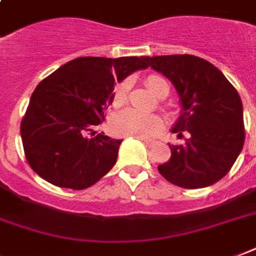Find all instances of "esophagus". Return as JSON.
Here are the masks:
<instances>
[{"mask_svg": "<svg viewBox=\"0 0 256 256\" xmlns=\"http://www.w3.org/2000/svg\"><path fill=\"white\" fill-rule=\"evenodd\" d=\"M140 140L143 142V143H146V146H154L156 144V142L154 140H151V139H144V138H140Z\"/></svg>", "mask_w": 256, "mask_h": 256, "instance_id": "1", "label": "esophagus"}]
</instances>
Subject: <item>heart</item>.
I'll return each instance as SVG.
<instances>
[{
	"label": "heart",
	"instance_id": "1",
	"mask_svg": "<svg viewBox=\"0 0 256 256\" xmlns=\"http://www.w3.org/2000/svg\"><path fill=\"white\" fill-rule=\"evenodd\" d=\"M146 84L152 94L161 96L165 91L169 92V87L165 79L156 74H150L146 78ZM128 82H120L114 87L113 92V105H121L128 95ZM164 122L154 114H144L135 109H124L116 113L112 118V128L116 135L132 136V138H150L156 135L162 130Z\"/></svg>",
	"mask_w": 256,
	"mask_h": 256
}]
</instances>
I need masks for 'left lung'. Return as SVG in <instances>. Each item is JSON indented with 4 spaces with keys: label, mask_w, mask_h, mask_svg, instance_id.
Masks as SVG:
<instances>
[{
    "label": "left lung",
    "mask_w": 256,
    "mask_h": 256,
    "mask_svg": "<svg viewBox=\"0 0 256 256\" xmlns=\"http://www.w3.org/2000/svg\"><path fill=\"white\" fill-rule=\"evenodd\" d=\"M148 66L176 87L182 114L173 134L188 138L169 144L170 160L158 166L168 182L195 190L220 182L230 170L244 146L243 105L224 74L191 54L144 57Z\"/></svg>",
    "instance_id": "left-lung-1"
}]
</instances>
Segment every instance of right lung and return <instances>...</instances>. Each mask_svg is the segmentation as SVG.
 Listing matches in <instances>:
<instances>
[{"label": "right lung", "instance_id": "right-lung-1", "mask_svg": "<svg viewBox=\"0 0 256 256\" xmlns=\"http://www.w3.org/2000/svg\"><path fill=\"white\" fill-rule=\"evenodd\" d=\"M147 66L144 57H79L42 80L20 126L31 169L61 188L84 190L100 180L122 139L92 130L105 120L116 82Z\"/></svg>", "mask_w": 256, "mask_h": 256}]
</instances>
